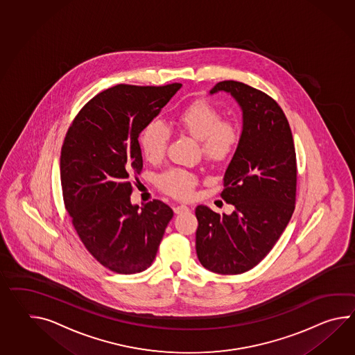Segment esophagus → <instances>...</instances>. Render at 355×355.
<instances>
[{
	"label": "esophagus",
	"mask_w": 355,
	"mask_h": 355,
	"mask_svg": "<svg viewBox=\"0 0 355 355\" xmlns=\"http://www.w3.org/2000/svg\"><path fill=\"white\" fill-rule=\"evenodd\" d=\"M174 213L177 214H183V213H187L189 211V206L186 205H177L174 206L173 207Z\"/></svg>",
	"instance_id": "obj_1"
}]
</instances>
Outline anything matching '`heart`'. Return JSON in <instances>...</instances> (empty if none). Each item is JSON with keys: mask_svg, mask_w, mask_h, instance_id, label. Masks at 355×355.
<instances>
[{"mask_svg": "<svg viewBox=\"0 0 355 355\" xmlns=\"http://www.w3.org/2000/svg\"><path fill=\"white\" fill-rule=\"evenodd\" d=\"M175 125L182 132L200 141L206 159L221 163L228 160L241 141V130L236 122L221 119L219 110L209 103L189 104L175 119ZM171 135L162 122L153 121L142 130L140 148L144 157L151 163L164 158ZM195 174L184 169H169L159 177V184L166 193L180 198L192 196L196 186Z\"/></svg>", "mask_w": 355, "mask_h": 355, "instance_id": "obj_1", "label": "heart"}]
</instances>
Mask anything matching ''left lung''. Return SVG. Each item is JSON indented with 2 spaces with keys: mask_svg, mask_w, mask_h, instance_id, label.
<instances>
[{
  "mask_svg": "<svg viewBox=\"0 0 355 355\" xmlns=\"http://www.w3.org/2000/svg\"><path fill=\"white\" fill-rule=\"evenodd\" d=\"M225 92L243 116L241 141L224 174L221 197L236 210L218 214L196 207V252L204 268L236 275L266 257L295 209L297 158L292 130L280 105L239 81H220L210 94Z\"/></svg>",
  "mask_w": 355,
  "mask_h": 355,
  "instance_id": "1",
  "label": "left lung"
}]
</instances>
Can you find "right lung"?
I'll list each match as a JSON object with an SVG mask.
<instances>
[{
  "label": "right lung",
  "instance_id": "obj_1",
  "mask_svg": "<svg viewBox=\"0 0 355 355\" xmlns=\"http://www.w3.org/2000/svg\"><path fill=\"white\" fill-rule=\"evenodd\" d=\"M181 87H110L81 108L64 137L60 159L64 207L87 251L117 274L149 268L173 218V210L159 200L132 205L130 178L142 169L139 135Z\"/></svg>",
  "mask_w": 355,
  "mask_h": 355
}]
</instances>
